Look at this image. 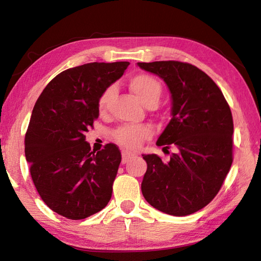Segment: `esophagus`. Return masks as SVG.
Returning a JSON list of instances; mask_svg holds the SVG:
<instances>
[{
    "instance_id": "esophagus-1",
    "label": "esophagus",
    "mask_w": 261,
    "mask_h": 261,
    "mask_svg": "<svg viewBox=\"0 0 261 261\" xmlns=\"http://www.w3.org/2000/svg\"><path fill=\"white\" fill-rule=\"evenodd\" d=\"M133 156H134V155L130 154L129 151L123 150V151H122V163H123V164L128 163V162H129V160H132V157H133Z\"/></svg>"
}]
</instances>
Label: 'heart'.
I'll use <instances>...</instances> for the list:
<instances>
[{"label": "heart", "mask_w": 261, "mask_h": 261, "mask_svg": "<svg viewBox=\"0 0 261 261\" xmlns=\"http://www.w3.org/2000/svg\"><path fill=\"white\" fill-rule=\"evenodd\" d=\"M130 90L141 99L146 106H155L162 96L163 87L158 80L148 74H137L129 80ZM116 88L114 85L106 87L99 95L97 107L99 114H106L110 110V105ZM152 134L151 127L148 125L139 126H122L114 130L113 138L119 145L128 149H136L144 141Z\"/></svg>", "instance_id": "1"}]
</instances>
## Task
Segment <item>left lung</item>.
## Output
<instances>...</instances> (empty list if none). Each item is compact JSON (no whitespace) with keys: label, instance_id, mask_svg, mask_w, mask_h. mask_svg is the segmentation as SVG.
Wrapping results in <instances>:
<instances>
[{"label":"left lung","instance_id":"1","mask_svg":"<svg viewBox=\"0 0 261 261\" xmlns=\"http://www.w3.org/2000/svg\"><path fill=\"white\" fill-rule=\"evenodd\" d=\"M138 66L160 76L169 88L173 118L157 145L176 149L168 163L156 154L143 155L147 170L142 193L165 214H194L215 198L231 167L230 107L217 84L189 63L160 61Z\"/></svg>","mask_w":261,"mask_h":261}]
</instances>
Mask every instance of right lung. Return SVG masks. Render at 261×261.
Returning <instances> with one entry per match:
<instances>
[{"label": "right lung", "mask_w": 261, "mask_h": 261, "mask_svg": "<svg viewBox=\"0 0 261 261\" xmlns=\"http://www.w3.org/2000/svg\"><path fill=\"white\" fill-rule=\"evenodd\" d=\"M129 62L87 63L50 81L34 105L25 134V157L42 200L79 220L100 212L112 197L122 155L115 144L97 152L85 133L98 118L99 95Z\"/></svg>", "instance_id": "obj_1"}]
</instances>
